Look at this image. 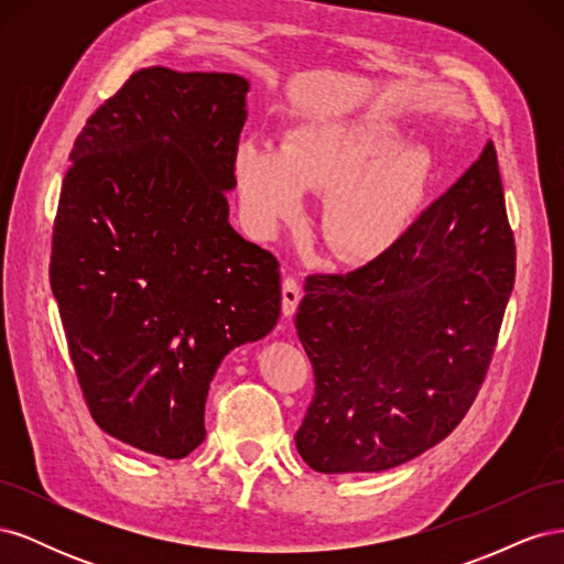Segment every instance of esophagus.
I'll list each match as a JSON object with an SVG mask.
<instances>
[{
  "label": "esophagus",
  "instance_id": "1",
  "mask_svg": "<svg viewBox=\"0 0 564 564\" xmlns=\"http://www.w3.org/2000/svg\"><path fill=\"white\" fill-rule=\"evenodd\" d=\"M299 301H301V284L294 278H286L282 282V315L292 317L299 308Z\"/></svg>",
  "mask_w": 564,
  "mask_h": 564
}]
</instances>
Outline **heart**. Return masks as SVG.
Listing matches in <instances>:
<instances>
[{
	"mask_svg": "<svg viewBox=\"0 0 564 564\" xmlns=\"http://www.w3.org/2000/svg\"><path fill=\"white\" fill-rule=\"evenodd\" d=\"M423 152L373 119L324 122L294 133L289 150L249 139L237 150L235 176L256 232L270 235L303 212V193L334 197L324 240L340 261L379 259L412 224L429 185Z\"/></svg>",
	"mask_w": 564,
	"mask_h": 564,
	"instance_id": "obj_1",
	"label": "heart"
}]
</instances>
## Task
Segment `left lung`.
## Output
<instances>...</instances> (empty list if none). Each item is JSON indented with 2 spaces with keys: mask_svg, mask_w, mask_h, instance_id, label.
Listing matches in <instances>:
<instances>
[{
  "mask_svg": "<svg viewBox=\"0 0 564 564\" xmlns=\"http://www.w3.org/2000/svg\"><path fill=\"white\" fill-rule=\"evenodd\" d=\"M516 282L491 141L398 245L348 275H311L296 313L315 395L296 449L317 473H379L466 416Z\"/></svg>",
  "mask_w": 564,
  "mask_h": 564,
  "instance_id": "left-lung-1",
  "label": "left lung"
}]
</instances>
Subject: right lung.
Masks as SVG:
<instances>
[{"label":"right lung","mask_w":564,"mask_h":564,"mask_svg":"<svg viewBox=\"0 0 564 564\" xmlns=\"http://www.w3.org/2000/svg\"><path fill=\"white\" fill-rule=\"evenodd\" d=\"M249 82L155 65L84 124L61 187L51 292L108 435L162 458L207 437L224 357L280 317V263L228 220Z\"/></svg>","instance_id":"right-lung-1"}]
</instances>
